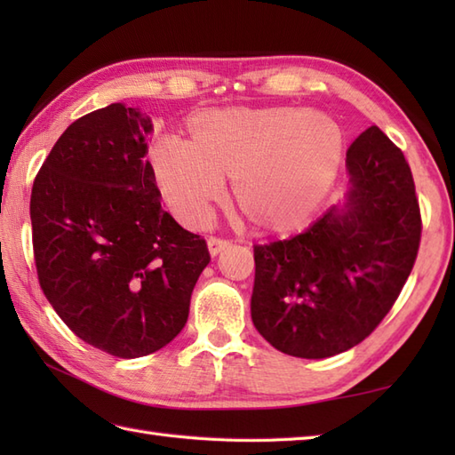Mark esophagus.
Here are the masks:
<instances>
[{"label": "esophagus", "instance_id": "34e87169", "mask_svg": "<svg viewBox=\"0 0 455 455\" xmlns=\"http://www.w3.org/2000/svg\"><path fill=\"white\" fill-rule=\"evenodd\" d=\"M230 244V240H227V238H219V236H209V240H207V248H209V254L211 256H217V254H220L222 250H227Z\"/></svg>", "mask_w": 455, "mask_h": 455}]
</instances>
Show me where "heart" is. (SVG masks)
I'll list each match as a JSON object with an SVG mask.
<instances>
[{
  "instance_id": "b5f03b06",
  "label": "heart",
  "mask_w": 455,
  "mask_h": 455,
  "mask_svg": "<svg viewBox=\"0 0 455 455\" xmlns=\"http://www.w3.org/2000/svg\"><path fill=\"white\" fill-rule=\"evenodd\" d=\"M189 139L148 152L154 181L181 222L205 225L233 180L240 212L267 233L303 227L331 191L342 132L326 115L291 108H230L193 115Z\"/></svg>"
}]
</instances>
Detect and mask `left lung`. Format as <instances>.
<instances>
[{
  "label": "left lung",
  "instance_id": "1",
  "mask_svg": "<svg viewBox=\"0 0 455 455\" xmlns=\"http://www.w3.org/2000/svg\"><path fill=\"white\" fill-rule=\"evenodd\" d=\"M352 188L305 233L254 246L252 323L275 350L321 360L370 336L419 254L422 219L401 148L379 127L346 152Z\"/></svg>",
  "mask_w": 455,
  "mask_h": 455
}]
</instances>
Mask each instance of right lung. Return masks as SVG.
<instances>
[{"label": "right lung", "mask_w": 455, "mask_h": 455, "mask_svg": "<svg viewBox=\"0 0 455 455\" xmlns=\"http://www.w3.org/2000/svg\"><path fill=\"white\" fill-rule=\"evenodd\" d=\"M148 115L111 103L56 140L31 193L33 252L48 303L115 357L160 350L188 323L207 243L162 209Z\"/></svg>", "instance_id": "1"}]
</instances>
